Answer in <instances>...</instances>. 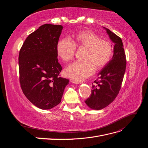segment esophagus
<instances>
[{
  "label": "esophagus",
  "instance_id": "1",
  "mask_svg": "<svg viewBox=\"0 0 148 148\" xmlns=\"http://www.w3.org/2000/svg\"><path fill=\"white\" fill-rule=\"evenodd\" d=\"M70 82L71 83H74V84H79V83H80V82H79V81H78V80L73 79V78L70 79Z\"/></svg>",
  "mask_w": 148,
  "mask_h": 148
}]
</instances>
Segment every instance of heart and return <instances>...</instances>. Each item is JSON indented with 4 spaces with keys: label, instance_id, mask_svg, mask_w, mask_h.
<instances>
[{
    "label": "heart",
    "instance_id": "b5f03b06",
    "mask_svg": "<svg viewBox=\"0 0 148 148\" xmlns=\"http://www.w3.org/2000/svg\"><path fill=\"white\" fill-rule=\"evenodd\" d=\"M76 47H84L82 61L75 62L65 69L68 77L81 80L91 76L95 70L101 69L109 62L112 55L113 47L108 40L101 39L91 30H83L76 33L73 40L60 39L57 44V53L62 61L69 62L73 59Z\"/></svg>",
    "mask_w": 148,
    "mask_h": 148
}]
</instances>
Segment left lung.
<instances>
[{
    "label": "left lung",
    "mask_w": 148,
    "mask_h": 148,
    "mask_svg": "<svg viewBox=\"0 0 148 148\" xmlns=\"http://www.w3.org/2000/svg\"><path fill=\"white\" fill-rule=\"evenodd\" d=\"M104 28L114 43L112 59L99 73L92 83L91 95L85 101L92 109L101 110L109 106L117 96L126 69V56L122 39L109 29Z\"/></svg>",
    "instance_id": "obj_1"
}]
</instances>
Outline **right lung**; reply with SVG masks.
I'll list each match as a JSON object with an SVG mask.
<instances>
[{"mask_svg": "<svg viewBox=\"0 0 148 148\" xmlns=\"http://www.w3.org/2000/svg\"><path fill=\"white\" fill-rule=\"evenodd\" d=\"M63 26L45 24L30 34L18 57L20 83L27 99L38 108L51 109L61 102L68 79L59 77L57 44Z\"/></svg>", "mask_w": 148, "mask_h": 148, "instance_id": "1", "label": "right lung"}]
</instances>
